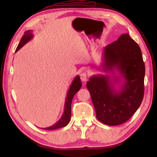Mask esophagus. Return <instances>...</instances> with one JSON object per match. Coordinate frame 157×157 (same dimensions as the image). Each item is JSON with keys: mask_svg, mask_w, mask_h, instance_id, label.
Segmentation results:
<instances>
[{"mask_svg": "<svg viewBox=\"0 0 157 157\" xmlns=\"http://www.w3.org/2000/svg\"><path fill=\"white\" fill-rule=\"evenodd\" d=\"M88 78V76L87 73L83 72V73H82L81 74H80V79H82V81H84V82L87 81Z\"/></svg>", "mask_w": 157, "mask_h": 157, "instance_id": "1", "label": "esophagus"}]
</instances>
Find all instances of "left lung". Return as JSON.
I'll return each instance as SVG.
<instances>
[{"label": "left lung", "mask_w": 157, "mask_h": 157, "mask_svg": "<svg viewBox=\"0 0 157 157\" xmlns=\"http://www.w3.org/2000/svg\"><path fill=\"white\" fill-rule=\"evenodd\" d=\"M105 70L117 66L125 79L124 88L113 91L108 78L93 76L86 84L96 118L108 125H118L132 117L142 102L145 65L138 44L128 34L105 48Z\"/></svg>", "instance_id": "8db88e82"}]
</instances>
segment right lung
Returning a JSON list of instances; mask_svg holds the SVG:
<instances>
[{
  "label": "right lung",
  "mask_w": 157,
  "mask_h": 157,
  "mask_svg": "<svg viewBox=\"0 0 157 157\" xmlns=\"http://www.w3.org/2000/svg\"><path fill=\"white\" fill-rule=\"evenodd\" d=\"M32 38V31L28 30L25 32L24 34L23 35L21 40H20L19 44H18L17 47L15 51L16 52L20 48H21L22 46L24 45L25 43H27ZM82 86V84L80 80V78H79V76H77L74 79V80H73V82H72V84L71 86H70V88L69 90L68 94H67V98L65 100L64 113H63L62 117L57 123H55V125H53L52 126L49 127V128H44V129L53 130V129L63 128V127H65L68 124L70 121V119H71V102H72L73 98L76 93L79 90V89L81 88Z\"/></svg>",
  "instance_id": "obj_1"
}]
</instances>
